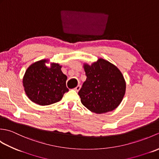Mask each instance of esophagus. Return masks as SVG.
Instances as JSON below:
<instances>
[{"instance_id": "obj_1", "label": "esophagus", "mask_w": 159, "mask_h": 159, "mask_svg": "<svg viewBox=\"0 0 159 159\" xmlns=\"http://www.w3.org/2000/svg\"><path fill=\"white\" fill-rule=\"evenodd\" d=\"M80 89V85H77V86L75 87V88H74V90H76V92H79Z\"/></svg>"}]
</instances>
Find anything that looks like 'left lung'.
Segmentation results:
<instances>
[{
    "label": "left lung",
    "instance_id": "obj_1",
    "mask_svg": "<svg viewBox=\"0 0 159 159\" xmlns=\"http://www.w3.org/2000/svg\"><path fill=\"white\" fill-rule=\"evenodd\" d=\"M86 80L79 92L82 104L96 113H104L119 106L126 91L122 74L113 64L99 59L84 65Z\"/></svg>",
    "mask_w": 159,
    "mask_h": 159
}]
</instances>
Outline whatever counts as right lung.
<instances>
[{
	"mask_svg": "<svg viewBox=\"0 0 159 159\" xmlns=\"http://www.w3.org/2000/svg\"><path fill=\"white\" fill-rule=\"evenodd\" d=\"M46 60L32 64L26 70L23 78L26 94L33 102L39 105H49L59 102L69 89L66 87L67 76L58 63L48 67Z\"/></svg>",
	"mask_w": 159,
	"mask_h": 159,
	"instance_id": "1",
	"label": "right lung"
}]
</instances>
